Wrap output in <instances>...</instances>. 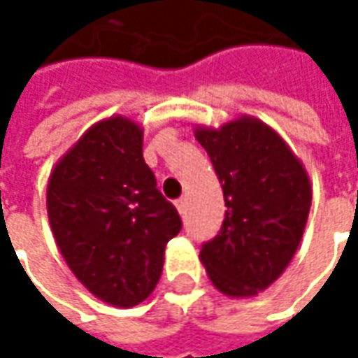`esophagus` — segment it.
I'll list each match as a JSON object with an SVG mask.
<instances>
[{"mask_svg": "<svg viewBox=\"0 0 358 358\" xmlns=\"http://www.w3.org/2000/svg\"><path fill=\"white\" fill-rule=\"evenodd\" d=\"M175 205H177V211H179V213H181V215L187 213V199H185V197H181V199L175 201Z\"/></svg>", "mask_w": 358, "mask_h": 358, "instance_id": "obj_1", "label": "esophagus"}]
</instances>
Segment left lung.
I'll return each instance as SVG.
<instances>
[{"label": "left lung", "mask_w": 358, "mask_h": 358, "mask_svg": "<svg viewBox=\"0 0 358 358\" xmlns=\"http://www.w3.org/2000/svg\"><path fill=\"white\" fill-rule=\"evenodd\" d=\"M225 197L219 233L201 247L215 287L229 296H253L291 263L310 209L305 167L275 131L241 117L221 129H197Z\"/></svg>", "instance_id": "1"}]
</instances>
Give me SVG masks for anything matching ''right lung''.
Returning a JSON list of instances; mask_svg holds the SVG:
<instances>
[{
  "label": "right lung",
  "mask_w": 358,
  "mask_h": 358,
  "mask_svg": "<svg viewBox=\"0 0 358 358\" xmlns=\"http://www.w3.org/2000/svg\"><path fill=\"white\" fill-rule=\"evenodd\" d=\"M48 215L65 263L97 299L133 307L153 293L181 217L125 117L93 125L51 171Z\"/></svg>",
  "instance_id": "add662e5"
}]
</instances>
